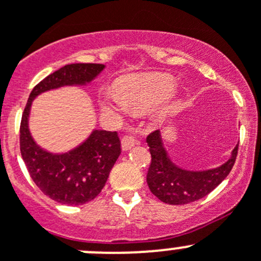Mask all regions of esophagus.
I'll use <instances>...</instances> for the list:
<instances>
[{"label":"esophagus","instance_id":"esophagus-1","mask_svg":"<svg viewBox=\"0 0 261 261\" xmlns=\"http://www.w3.org/2000/svg\"><path fill=\"white\" fill-rule=\"evenodd\" d=\"M136 144V140L134 136L131 135H125L122 138V149L123 150H128Z\"/></svg>","mask_w":261,"mask_h":261}]
</instances>
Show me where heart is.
<instances>
[{"mask_svg": "<svg viewBox=\"0 0 261 261\" xmlns=\"http://www.w3.org/2000/svg\"><path fill=\"white\" fill-rule=\"evenodd\" d=\"M171 77L160 73L139 74L125 80L117 87V92H108L104 107L117 116L130 111L142 112L169 94L172 89Z\"/></svg>", "mask_w": 261, "mask_h": 261, "instance_id": "obj_1", "label": "heart"}]
</instances>
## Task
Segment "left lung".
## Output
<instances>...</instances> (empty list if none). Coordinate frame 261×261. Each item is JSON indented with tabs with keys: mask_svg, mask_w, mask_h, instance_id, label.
Segmentation results:
<instances>
[{
	"mask_svg": "<svg viewBox=\"0 0 261 261\" xmlns=\"http://www.w3.org/2000/svg\"><path fill=\"white\" fill-rule=\"evenodd\" d=\"M147 143L152 155L147 174L148 187L158 199L169 204H187L207 196L229 175L238 152V145H236L229 160L221 166L193 171L181 169L172 162L164 147L160 130L148 135Z\"/></svg>",
	"mask_w": 261,
	"mask_h": 261,
	"instance_id": "left-lung-1",
	"label": "left lung"
}]
</instances>
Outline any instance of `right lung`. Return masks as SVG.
I'll list each match as a JSON object with an SVG mask.
<instances>
[{
	"label": "right lung",
	"mask_w": 261,
	"mask_h": 261,
	"mask_svg": "<svg viewBox=\"0 0 261 261\" xmlns=\"http://www.w3.org/2000/svg\"><path fill=\"white\" fill-rule=\"evenodd\" d=\"M104 64L64 65L36 85L28 97L20 123V152L32 180L43 194L62 204L79 206L92 201L108 180L121 154L116 131L92 130L79 147L65 153H51L41 148L29 131L32 101L40 94L64 86H85L100 74Z\"/></svg>",
	"instance_id": "right-lung-1"
}]
</instances>
